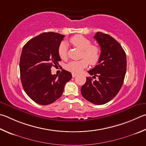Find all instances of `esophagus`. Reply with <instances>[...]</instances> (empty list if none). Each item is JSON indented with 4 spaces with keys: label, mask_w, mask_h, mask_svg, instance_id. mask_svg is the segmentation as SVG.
<instances>
[{
    "label": "esophagus",
    "mask_w": 146,
    "mask_h": 146,
    "mask_svg": "<svg viewBox=\"0 0 146 146\" xmlns=\"http://www.w3.org/2000/svg\"><path fill=\"white\" fill-rule=\"evenodd\" d=\"M76 76V73H72V76H73V78L75 77Z\"/></svg>",
    "instance_id": "esophagus-1"
}]
</instances>
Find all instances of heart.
I'll use <instances>...</instances> for the list:
<instances>
[{
	"label": "heart",
	"instance_id": "obj_1",
	"mask_svg": "<svg viewBox=\"0 0 146 146\" xmlns=\"http://www.w3.org/2000/svg\"><path fill=\"white\" fill-rule=\"evenodd\" d=\"M73 46L82 50V57L78 60H71L66 66V70L73 73H78L88 64H96L100 59L101 50L98 46L91 45V41L82 35H76L70 39ZM58 54L60 57L65 59L68 57V46L65 42H61L58 48Z\"/></svg>",
	"mask_w": 146,
	"mask_h": 146
}]
</instances>
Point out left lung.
Here are the masks:
<instances>
[{
	"label": "left lung",
	"mask_w": 146,
	"mask_h": 146,
	"mask_svg": "<svg viewBox=\"0 0 146 146\" xmlns=\"http://www.w3.org/2000/svg\"><path fill=\"white\" fill-rule=\"evenodd\" d=\"M101 47V57L96 65L88 73L82 86L81 93L85 99L95 105H103L112 100L123 84L126 71L124 50L115 39L107 34L98 32L94 36Z\"/></svg>",
	"instance_id": "8db88e82"
}]
</instances>
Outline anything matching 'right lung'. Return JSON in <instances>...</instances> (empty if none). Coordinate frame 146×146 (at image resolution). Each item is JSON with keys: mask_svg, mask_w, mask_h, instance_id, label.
Returning <instances> with one entry per match:
<instances>
[{"mask_svg": "<svg viewBox=\"0 0 146 146\" xmlns=\"http://www.w3.org/2000/svg\"><path fill=\"white\" fill-rule=\"evenodd\" d=\"M64 36L44 33L29 40L23 47L20 60V78L23 88L30 98L46 105L62 96L66 82L72 78L62 70L59 76L51 74L52 66L60 61L58 48Z\"/></svg>", "mask_w": 146, "mask_h": 146, "instance_id": "add662e5", "label": "right lung"}]
</instances>
